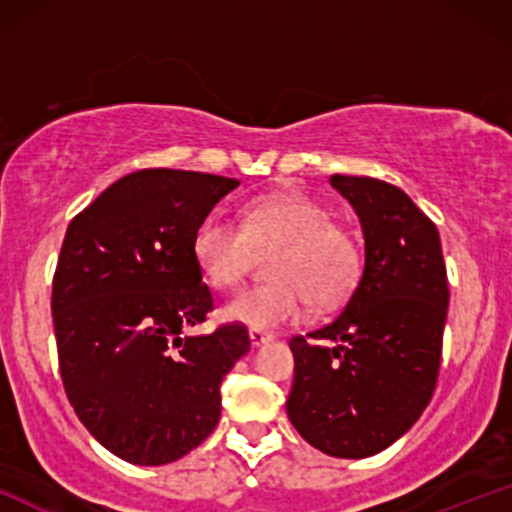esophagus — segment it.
<instances>
[{
	"instance_id": "34e87169",
	"label": "esophagus",
	"mask_w": 512,
	"mask_h": 512,
	"mask_svg": "<svg viewBox=\"0 0 512 512\" xmlns=\"http://www.w3.org/2000/svg\"><path fill=\"white\" fill-rule=\"evenodd\" d=\"M267 342H272V334L262 332V330H250V344L252 346H262Z\"/></svg>"
}]
</instances>
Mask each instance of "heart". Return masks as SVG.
Wrapping results in <instances>:
<instances>
[{
	"mask_svg": "<svg viewBox=\"0 0 512 512\" xmlns=\"http://www.w3.org/2000/svg\"><path fill=\"white\" fill-rule=\"evenodd\" d=\"M279 248L269 262V284L248 286L226 305L228 320L250 330H276L305 315L339 303L354 286L358 250L344 228L332 223L330 209L301 192L257 197L243 223L214 209L197 223L192 260L216 289L238 284L257 250Z\"/></svg>",
	"mask_w": 512,
	"mask_h": 512,
	"instance_id": "1",
	"label": "heart"
}]
</instances>
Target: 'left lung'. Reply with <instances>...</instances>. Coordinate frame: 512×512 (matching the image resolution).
Here are the masks:
<instances>
[{
    "mask_svg": "<svg viewBox=\"0 0 512 512\" xmlns=\"http://www.w3.org/2000/svg\"><path fill=\"white\" fill-rule=\"evenodd\" d=\"M361 221L363 272L330 325L291 339L286 414L332 457L361 460L390 448L419 421L436 390L448 317L438 228L390 182L332 175Z\"/></svg>",
    "mask_w": 512,
    "mask_h": 512,
    "instance_id": "1",
    "label": "left lung"
}]
</instances>
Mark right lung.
I'll return each instance as SVG.
<instances>
[{
	"label": "right lung",
	"instance_id": "add662e5",
	"mask_svg": "<svg viewBox=\"0 0 512 512\" xmlns=\"http://www.w3.org/2000/svg\"><path fill=\"white\" fill-rule=\"evenodd\" d=\"M240 185L146 168L76 214L52 279L60 375L93 438L132 464L195 450L221 416V380L250 351L245 325L211 334L214 298L192 260L197 223Z\"/></svg>",
	"mask_w": 512,
	"mask_h": 512
}]
</instances>
